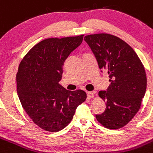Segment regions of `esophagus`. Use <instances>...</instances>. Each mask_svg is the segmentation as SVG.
I'll list each match as a JSON object with an SVG mask.
<instances>
[{"mask_svg":"<svg viewBox=\"0 0 153 153\" xmlns=\"http://www.w3.org/2000/svg\"><path fill=\"white\" fill-rule=\"evenodd\" d=\"M95 93H96V92H88V93H87L88 98H89V99H92V98H93Z\"/></svg>","mask_w":153,"mask_h":153,"instance_id":"34e87169","label":"esophagus"}]
</instances>
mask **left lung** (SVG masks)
Segmentation results:
<instances>
[{
    "instance_id": "1",
    "label": "left lung",
    "mask_w": 153,
    "mask_h": 153,
    "mask_svg": "<svg viewBox=\"0 0 153 153\" xmlns=\"http://www.w3.org/2000/svg\"><path fill=\"white\" fill-rule=\"evenodd\" d=\"M89 45L102 70L109 75L111 84L99 96L106 102V109L96 114L97 120L108 129H119L136 115L146 90V75L137 53L118 37L106 33L89 35Z\"/></svg>"
}]
</instances>
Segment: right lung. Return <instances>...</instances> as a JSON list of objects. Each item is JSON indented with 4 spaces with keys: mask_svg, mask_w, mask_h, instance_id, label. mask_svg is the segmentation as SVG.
I'll return each instance as SVG.
<instances>
[{
    "mask_svg": "<svg viewBox=\"0 0 153 153\" xmlns=\"http://www.w3.org/2000/svg\"><path fill=\"white\" fill-rule=\"evenodd\" d=\"M83 35L40 42L21 61L16 74L17 94L33 122L45 131L67 127L86 99L84 91L67 90L59 84L65 60L81 45Z\"/></svg>",
    "mask_w": 153,
    "mask_h": 153,
    "instance_id": "right-lung-1",
    "label": "right lung"
}]
</instances>
